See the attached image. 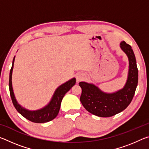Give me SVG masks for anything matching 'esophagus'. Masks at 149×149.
<instances>
[{
  "label": "esophagus",
  "mask_w": 149,
  "mask_h": 149,
  "mask_svg": "<svg viewBox=\"0 0 149 149\" xmlns=\"http://www.w3.org/2000/svg\"><path fill=\"white\" fill-rule=\"evenodd\" d=\"M84 75L81 74V73H78L76 75V79H77V81H79L81 79H84Z\"/></svg>",
  "instance_id": "esophagus-1"
}]
</instances>
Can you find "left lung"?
Listing matches in <instances>:
<instances>
[{
    "label": "left lung",
    "instance_id": "1",
    "mask_svg": "<svg viewBox=\"0 0 149 149\" xmlns=\"http://www.w3.org/2000/svg\"><path fill=\"white\" fill-rule=\"evenodd\" d=\"M120 48L129 60L127 79L122 89L114 93L102 91L93 84L81 81L80 101L88 112L99 117H111L125 110L135 95L138 83V69L135 56L130 45L120 42Z\"/></svg>",
    "mask_w": 149,
    "mask_h": 149
}]
</instances>
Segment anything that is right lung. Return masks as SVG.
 Here are the masks:
<instances>
[{
	"instance_id": "right-lung-1",
	"label": "right lung",
	"mask_w": 149,
	"mask_h": 149,
	"mask_svg": "<svg viewBox=\"0 0 149 149\" xmlns=\"http://www.w3.org/2000/svg\"><path fill=\"white\" fill-rule=\"evenodd\" d=\"M15 56L14 57L13 61H12V65L10 71V76H9V89L10 94L12 99V101L14 107L16 108L17 112L23 116L24 118H26L27 120L31 121L34 123H46L54 119L57 116L58 114L61 102L62 100L63 97H64L65 93L71 89L75 84V78L74 77L72 79L68 81L64 84L57 88L55 90L53 94V96L51 98L50 101L48 103L45 107L41 108V109L37 110H29L26 108L22 107L15 97L13 87H12V71L14 68Z\"/></svg>"
}]
</instances>
